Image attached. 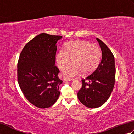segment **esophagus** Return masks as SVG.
Wrapping results in <instances>:
<instances>
[{
	"label": "esophagus",
	"instance_id": "1",
	"mask_svg": "<svg viewBox=\"0 0 134 134\" xmlns=\"http://www.w3.org/2000/svg\"><path fill=\"white\" fill-rule=\"evenodd\" d=\"M63 79L65 81H71L73 80V79L71 78H67V77H64Z\"/></svg>",
	"mask_w": 134,
	"mask_h": 134
}]
</instances>
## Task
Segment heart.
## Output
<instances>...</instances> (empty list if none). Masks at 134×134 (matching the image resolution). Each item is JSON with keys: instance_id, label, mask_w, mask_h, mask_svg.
Returning <instances> with one entry per match:
<instances>
[{"instance_id": "heart-1", "label": "heart", "mask_w": 134, "mask_h": 134, "mask_svg": "<svg viewBox=\"0 0 134 134\" xmlns=\"http://www.w3.org/2000/svg\"><path fill=\"white\" fill-rule=\"evenodd\" d=\"M63 69V74L67 77H73L83 74L93 72L98 66L101 59V52L96 45L85 41H72L66 44L65 50L60 49L56 56L57 64L62 69L65 64L70 62Z\"/></svg>"}]
</instances>
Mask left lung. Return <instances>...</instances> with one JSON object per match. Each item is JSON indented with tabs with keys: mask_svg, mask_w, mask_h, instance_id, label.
Listing matches in <instances>:
<instances>
[{
	"mask_svg": "<svg viewBox=\"0 0 134 134\" xmlns=\"http://www.w3.org/2000/svg\"><path fill=\"white\" fill-rule=\"evenodd\" d=\"M102 52V59L95 71L82 79V87L78 93V99L90 108L101 107L109 98L114 87L116 69L115 58L111 51L97 38ZM89 81L88 83L85 82Z\"/></svg>",
	"mask_w": 134,
	"mask_h": 134,
	"instance_id": "1",
	"label": "left lung"
}]
</instances>
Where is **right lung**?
Masks as SVG:
<instances>
[{
    "mask_svg": "<svg viewBox=\"0 0 134 134\" xmlns=\"http://www.w3.org/2000/svg\"><path fill=\"white\" fill-rule=\"evenodd\" d=\"M62 38L41 33L27 43L18 63V82L31 104L39 108L52 106L60 96V72L55 66L56 43Z\"/></svg>",
    "mask_w": 134,
    "mask_h": 134,
    "instance_id": "1",
    "label": "right lung"
}]
</instances>
